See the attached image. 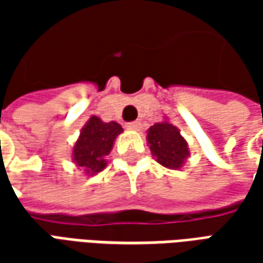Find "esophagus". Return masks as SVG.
<instances>
[{"mask_svg": "<svg viewBox=\"0 0 263 263\" xmlns=\"http://www.w3.org/2000/svg\"><path fill=\"white\" fill-rule=\"evenodd\" d=\"M126 128H128V129H132V131H139V129H141V122H139V121L128 122V124H126Z\"/></svg>", "mask_w": 263, "mask_h": 263, "instance_id": "1", "label": "esophagus"}]
</instances>
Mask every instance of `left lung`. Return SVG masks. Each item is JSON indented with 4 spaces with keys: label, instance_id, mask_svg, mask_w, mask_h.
<instances>
[{
    "label": "left lung",
    "instance_id": "1",
    "mask_svg": "<svg viewBox=\"0 0 263 263\" xmlns=\"http://www.w3.org/2000/svg\"><path fill=\"white\" fill-rule=\"evenodd\" d=\"M146 142L156 162L167 169L179 171L186 163L190 155L186 139L182 137L177 126L169 121L156 122L148 129Z\"/></svg>",
    "mask_w": 263,
    "mask_h": 263
}]
</instances>
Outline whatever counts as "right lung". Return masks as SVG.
<instances>
[{
  "label": "right lung",
  "instance_id": "right-lung-1",
  "mask_svg": "<svg viewBox=\"0 0 263 263\" xmlns=\"http://www.w3.org/2000/svg\"><path fill=\"white\" fill-rule=\"evenodd\" d=\"M124 131L122 126L111 121L104 122L92 115L81 128L71 152V160L83 169L87 176H94L107 166V155L114 146L115 138Z\"/></svg>",
  "mask_w": 263,
  "mask_h": 263
}]
</instances>
